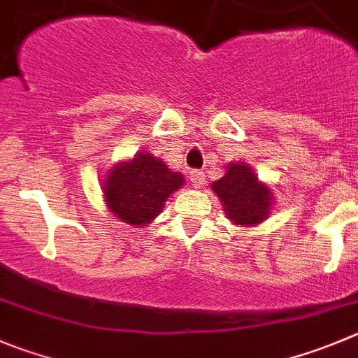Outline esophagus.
<instances>
[{"mask_svg": "<svg viewBox=\"0 0 358 358\" xmlns=\"http://www.w3.org/2000/svg\"><path fill=\"white\" fill-rule=\"evenodd\" d=\"M189 179H192L193 188H202L206 185V173L200 172V170H193L189 172Z\"/></svg>", "mask_w": 358, "mask_h": 358, "instance_id": "esophagus-1", "label": "esophagus"}]
</instances>
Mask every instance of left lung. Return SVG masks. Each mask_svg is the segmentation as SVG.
<instances>
[{
    "label": "left lung",
    "mask_w": 358,
    "mask_h": 358,
    "mask_svg": "<svg viewBox=\"0 0 358 358\" xmlns=\"http://www.w3.org/2000/svg\"><path fill=\"white\" fill-rule=\"evenodd\" d=\"M210 189L220 199L227 220L246 228L264 223L274 203L271 186L260 181L244 162L228 163L227 173L214 181Z\"/></svg>",
    "instance_id": "8db88e82"
}]
</instances>
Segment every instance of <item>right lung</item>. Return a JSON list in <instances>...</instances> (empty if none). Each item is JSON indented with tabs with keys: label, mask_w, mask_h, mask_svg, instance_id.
I'll return each mask as SVG.
<instances>
[{
	"label": "right lung",
	"mask_w": 358,
	"mask_h": 358,
	"mask_svg": "<svg viewBox=\"0 0 358 358\" xmlns=\"http://www.w3.org/2000/svg\"><path fill=\"white\" fill-rule=\"evenodd\" d=\"M185 176L173 172L163 159L141 151L108 169L101 182L105 206L131 227H148L163 210L173 192L182 188Z\"/></svg>",
	"instance_id": "right-lung-1"
}]
</instances>
